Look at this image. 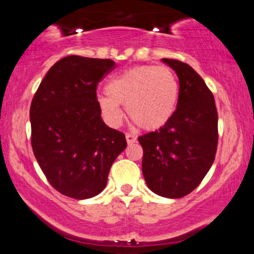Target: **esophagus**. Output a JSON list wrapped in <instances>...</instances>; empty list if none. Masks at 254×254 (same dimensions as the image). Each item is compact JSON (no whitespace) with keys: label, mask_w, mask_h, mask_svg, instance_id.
Listing matches in <instances>:
<instances>
[{"label":"esophagus","mask_w":254,"mask_h":254,"mask_svg":"<svg viewBox=\"0 0 254 254\" xmlns=\"http://www.w3.org/2000/svg\"><path fill=\"white\" fill-rule=\"evenodd\" d=\"M125 138H127V144H131V143H135L136 142V136L135 135H132V133H127V135H125Z\"/></svg>","instance_id":"1"}]
</instances>
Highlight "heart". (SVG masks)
I'll return each mask as SVG.
<instances>
[{
    "label": "heart",
    "mask_w": 254,
    "mask_h": 254,
    "mask_svg": "<svg viewBox=\"0 0 254 254\" xmlns=\"http://www.w3.org/2000/svg\"><path fill=\"white\" fill-rule=\"evenodd\" d=\"M179 100V81L168 66L141 65L113 77L99 105L110 124L122 123L127 106L130 118L145 130H156L173 117Z\"/></svg>",
    "instance_id": "obj_1"
}]
</instances>
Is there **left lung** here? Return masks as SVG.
Masks as SVG:
<instances>
[{"label":"left lung","instance_id":"left-lung-1","mask_svg":"<svg viewBox=\"0 0 254 254\" xmlns=\"http://www.w3.org/2000/svg\"><path fill=\"white\" fill-rule=\"evenodd\" d=\"M179 77L173 117L159 130L138 137L142 172L148 188L167 198H182L202 183L215 160L217 110L211 90L189 64L164 58Z\"/></svg>","mask_w":254,"mask_h":254}]
</instances>
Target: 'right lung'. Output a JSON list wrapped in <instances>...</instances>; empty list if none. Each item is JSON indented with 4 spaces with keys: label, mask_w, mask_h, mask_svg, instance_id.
Wrapping results in <instances>:
<instances>
[{
    "label": "right lung",
    "mask_w": 254,
    "mask_h": 254,
    "mask_svg": "<svg viewBox=\"0 0 254 254\" xmlns=\"http://www.w3.org/2000/svg\"><path fill=\"white\" fill-rule=\"evenodd\" d=\"M112 60L68 56L51 66L32 99L31 143L54 189L87 199L100 193L111 166L127 148L125 135L101 119L98 83Z\"/></svg>",
    "instance_id": "right-lung-1"
}]
</instances>
